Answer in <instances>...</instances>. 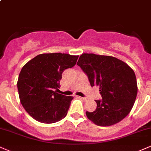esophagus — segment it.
Returning a JSON list of instances; mask_svg holds the SVG:
<instances>
[{
  "label": "esophagus",
  "instance_id": "1",
  "mask_svg": "<svg viewBox=\"0 0 151 151\" xmlns=\"http://www.w3.org/2000/svg\"><path fill=\"white\" fill-rule=\"evenodd\" d=\"M78 98H79V99H83V100H86V98H84V97H81V96H77Z\"/></svg>",
  "mask_w": 151,
  "mask_h": 151
}]
</instances>
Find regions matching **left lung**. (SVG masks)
Listing matches in <instances>:
<instances>
[{"mask_svg":"<svg viewBox=\"0 0 151 151\" xmlns=\"http://www.w3.org/2000/svg\"><path fill=\"white\" fill-rule=\"evenodd\" d=\"M77 65L88 77L91 86H100L102 100L96 101L93 112H86L98 126H111L129 113L137 95V82L134 70L124 62L108 55L83 53Z\"/></svg>","mask_w":151,"mask_h":151,"instance_id":"1","label":"left lung"}]
</instances>
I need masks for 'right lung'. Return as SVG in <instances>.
<instances>
[{"instance_id":"1","label":"right lung","mask_w":151,"mask_h":151,"mask_svg":"<svg viewBox=\"0 0 151 151\" xmlns=\"http://www.w3.org/2000/svg\"><path fill=\"white\" fill-rule=\"evenodd\" d=\"M78 57L60 52L40 54L22 68L17 81L19 99L36 121L51 124L67 115L73 97L54 90L60 88L64 70L74 67Z\"/></svg>"}]
</instances>
